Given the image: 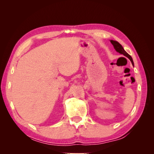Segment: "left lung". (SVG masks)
I'll return each instance as SVG.
<instances>
[{
  "label": "left lung",
  "mask_w": 154,
  "mask_h": 154,
  "mask_svg": "<svg viewBox=\"0 0 154 154\" xmlns=\"http://www.w3.org/2000/svg\"><path fill=\"white\" fill-rule=\"evenodd\" d=\"M110 42H111V44H112L113 45V46H114V49H115V50H116L117 52H119V53L120 54H123V55H124V56L127 57L129 59V60H130V61H131L132 65H134V62H133L132 57L130 56V55L126 53V51L124 50V48H122V45H121L119 43V42H116V41H114V40H110Z\"/></svg>",
  "instance_id": "obj_1"
}]
</instances>
